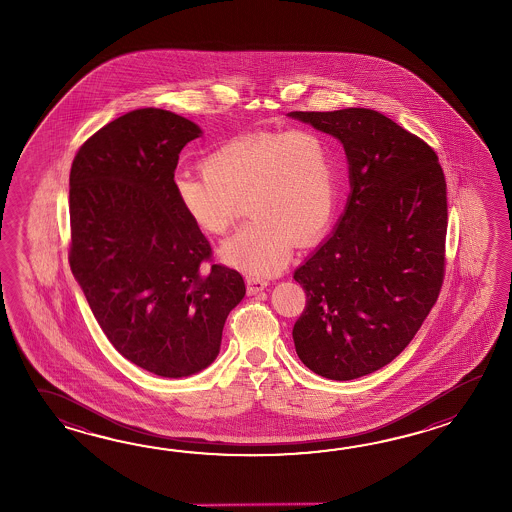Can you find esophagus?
Wrapping results in <instances>:
<instances>
[{"instance_id":"34e87169","label":"esophagus","mask_w":512,"mask_h":512,"mask_svg":"<svg viewBox=\"0 0 512 512\" xmlns=\"http://www.w3.org/2000/svg\"><path fill=\"white\" fill-rule=\"evenodd\" d=\"M267 285H269V282H267V280H261V278H254V276H249V278H247V291H249V294H251V296H254V294L261 293V291H265V289H267Z\"/></svg>"}]
</instances>
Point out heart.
<instances>
[{"mask_svg":"<svg viewBox=\"0 0 512 512\" xmlns=\"http://www.w3.org/2000/svg\"><path fill=\"white\" fill-rule=\"evenodd\" d=\"M201 170L174 175L175 199L208 236L225 234L247 203L251 221L221 245L219 256L254 276L282 271L296 241L318 240L337 208L335 152L315 130L232 137L205 155Z\"/></svg>","mask_w":512,"mask_h":512,"instance_id":"1","label":"heart"}]
</instances>
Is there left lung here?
I'll list each match as a JSON object with an SVG mask.
<instances>
[{
    "label": "left lung",
    "mask_w": 512,
    "mask_h": 512,
    "mask_svg": "<svg viewBox=\"0 0 512 512\" xmlns=\"http://www.w3.org/2000/svg\"><path fill=\"white\" fill-rule=\"evenodd\" d=\"M344 146L349 190L335 232L294 271L307 304L294 348L311 371L351 381L403 351L441 291L446 183L434 150L379 111H291Z\"/></svg>",
    "instance_id": "8db88e82"
}]
</instances>
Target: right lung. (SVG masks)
I'll list each match as a JSON object with an SVG mask.
<instances>
[{
    "label": "right lung",
    "instance_id": "right-lung-1",
    "mask_svg": "<svg viewBox=\"0 0 512 512\" xmlns=\"http://www.w3.org/2000/svg\"><path fill=\"white\" fill-rule=\"evenodd\" d=\"M196 122L133 109L89 137L71 166L69 263L113 348L142 370L181 379L208 368L245 296L175 199V168Z\"/></svg>",
    "mask_w": 512,
    "mask_h": 512
}]
</instances>
